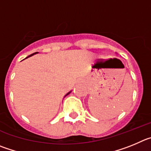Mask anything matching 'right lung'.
<instances>
[{
  "instance_id": "right-lung-1",
  "label": "right lung",
  "mask_w": 151,
  "mask_h": 151,
  "mask_svg": "<svg viewBox=\"0 0 151 151\" xmlns=\"http://www.w3.org/2000/svg\"><path fill=\"white\" fill-rule=\"evenodd\" d=\"M37 53H38V52H34V53L31 54V55H28V57H26V58H25V59H28V57H31V56H32V55H35V54H37ZM70 92H71V91H70V92H68L67 94H66V95H65V96H68V94H70Z\"/></svg>"
}]
</instances>
